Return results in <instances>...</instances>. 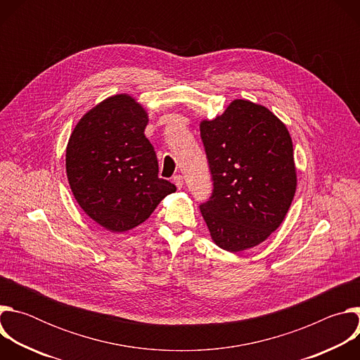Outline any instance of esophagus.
Listing matches in <instances>:
<instances>
[{"label":"esophagus","mask_w":360,"mask_h":360,"mask_svg":"<svg viewBox=\"0 0 360 360\" xmlns=\"http://www.w3.org/2000/svg\"><path fill=\"white\" fill-rule=\"evenodd\" d=\"M174 184H175V186H176L178 189H181V188L184 186V178H182V175H175V176H174Z\"/></svg>","instance_id":"obj_1"}]
</instances>
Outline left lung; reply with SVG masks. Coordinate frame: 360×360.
<instances>
[{"instance_id":"obj_1","label":"left lung","mask_w":360,"mask_h":360,"mask_svg":"<svg viewBox=\"0 0 360 360\" xmlns=\"http://www.w3.org/2000/svg\"><path fill=\"white\" fill-rule=\"evenodd\" d=\"M214 192L200 205L212 240L238 253L266 240L283 222L297 176L286 125L266 107L233 99L214 120H202Z\"/></svg>"}]
</instances>
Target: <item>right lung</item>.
Returning a JSON list of instances; mask_svg holds the SVG:
<instances>
[{
    "label": "right lung",
    "mask_w": 360,
    "mask_h": 360,
    "mask_svg": "<svg viewBox=\"0 0 360 360\" xmlns=\"http://www.w3.org/2000/svg\"><path fill=\"white\" fill-rule=\"evenodd\" d=\"M148 121L132 95L117 94L86 111L67 143L65 169L75 200L114 233L145 222L176 191L158 178L155 150L143 134Z\"/></svg>",
    "instance_id": "1"
}]
</instances>
